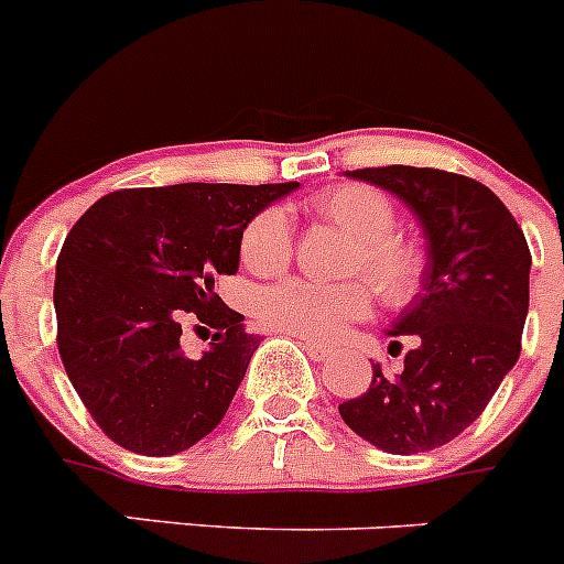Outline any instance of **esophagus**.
<instances>
[{
	"instance_id": "esophagus-1",
	"label": "esophagus",
	"mask_w": 564,
	"mask_h": 564,
	"mask_svg": "<svg viewBox=\"0 0 564 564\" xmlns=\"http://www.w3.org/2000/svg\"><path fill=\"white\" fill-rule=\"evenodd\" d=\"M303 350H306L308 356H312L314 361H325L334 356V347H325V345H317V341H303Z\"/></svg>"
}]
</instances>
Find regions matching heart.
<instances>
[{
	"label": "heart",
	"mask_w": 564,
	"mask_h": 564,
	"mask_svg": "<svg viewBox=\"0 0 564 564\" xmlns=\"http://www.w3.org/2000/svg\"><path fill=\"white\" fill-rule=\"evenodd\" d=\"M312 210L354 239L347 261L350 275H361L387 306H409L425 283L429 258L398 225L392 197L367 183H341L314 194ZM294 252V230L278 205L256 210L239 236V256L247 270L275 275ZM361 281L317 283L289 278L261 289L252 300L258 323L308 341H334L350 323L370 317L372 294Z\"/></svg>",
	"instance_id": "obj_1"
}]
</instances>
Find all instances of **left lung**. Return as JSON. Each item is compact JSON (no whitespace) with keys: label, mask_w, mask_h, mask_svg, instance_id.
<instances>
[{"label":"left lung","mask_w":564,"mask_h":564,"mask_svg":"<svg viewBox=\"0 0 564 564\" xmlns=\"http://www.w3.org/2000/svg\"><path fill=\"white\" fill-rule=\"evenodd\" d=\"M347 175L414 210L429 239V270L423 292L389 330L414 336L417 347L398 376L372 365L367 392L339 403V414L381 451L425 454L478 420L518 361L531 252L507 205L473 177L401 163Z\"/></svg>","instance_id":"obj_1"}]
</instances>
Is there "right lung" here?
<instances>
[{"label":"right lung","instance_id":"add662e5","mask_svg":"<svg viewBox=\"0 0 564 564\" xmlns=\"http://www.w3.org/2000/svg\"><path fill=\"white\" fill-rule=\"evenodd\" d=\"M297 183H181L122 188L91 205L57 256V350L83 406L116 445L172 456L217 429L258 336L214 292L239 270L256 210ZM183 322L215 330L199 360L182 354Z\"/></svg>","mask_w":564,"mask_h":564}]
</instances>
